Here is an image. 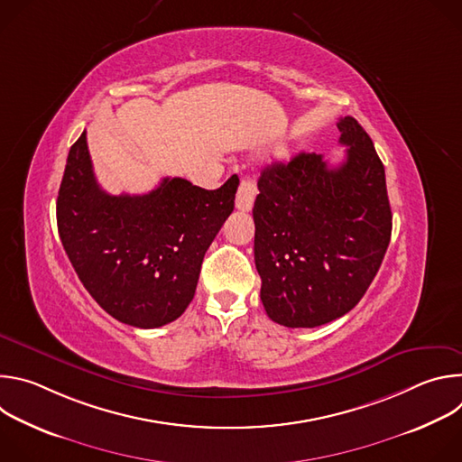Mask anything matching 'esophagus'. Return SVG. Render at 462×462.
<instances>
[{"mask_svg":"<svg viewBox=\"0 0 462 462\" xmlns=\"http://www.w3.org/2000/svg\"><path fill=\"white\" fill-rule=\"evenodd\" d=\"M255 195H257V188H255L254 180L243 179L239 182V188H237V193H236V208L241 210V212L252 210Z\"/></svg>","mask_w":462,"mask_h":462,"instance_id":"1","label":"esophagus"}]
</instances>
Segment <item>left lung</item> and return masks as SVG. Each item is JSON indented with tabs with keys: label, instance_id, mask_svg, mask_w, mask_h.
Returning a JSON list of instances; mask_svg holds the SVG:
<instances>
[{
	"label": "left lung",
	"instance_id": "obj_1",
	"mask_svg": "<svg viewBox=\"0 0 462 462\" xmlns=\"http://www.w3.org/2000/svg\"><path fill=\"white\" fill-rule=\"evenodd\" d=\"M346 159L298 153L257 180L254 259L261 301L285 327H318L349 312L374 280L391 239L385 171L365 129L337 124Z\"/></svg>",
	"mask_w": 462,
	"mask_h": 462
}]
</instances>
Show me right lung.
<instances>
[{
    "mask_svg": "<svg viewBox=\"0 0 462 462\" xmlns=\"http://www.w3.org/2000/svg\"><path fill=\"white\" fill-rule=\"evenodd\" d=\"M237 184V175L217 189L166 177L144 195H109L97 182L84 131L60 184L58 234L107 314L139 328L162 327L193 300L203 257L234 210Z\"/></svg>",
    "mask_w": 462,
    "mask_h": 462,
    "instance_id": "right-lung-1",
    "label": "right lung"
}]
</instances>
